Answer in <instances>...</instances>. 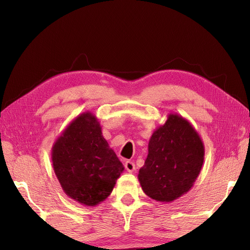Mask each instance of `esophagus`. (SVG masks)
<instances>
[{"instance_id":"1","label":"esophagus","mask_w":250,"mask_h":250,"mask_svg":"<svg viewBox=\"0 0 250 250\" xmlns=\"http://www.w3.org/2000/svg\"><path fill=\"white\" fill-rule=\"evenodd\" d=\"M125 168H126V170L129 172V173H132L133 171H134V169H135V165H134V163H132V162H130V161H127L126 163H125Z\"/></svg>"}]
</instances>
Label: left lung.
Returning a JSON list of instances; mask_svg holds the SVG:
<instances>
[{
    "instance_id": "left-lung-1",
    "label": "left lung",
    "mask_w": 250,
    "mask_h": 250,
    "mask_svg": "<svg viewBox=\"0 0 250 250\" xmlns=\"http://www.w3.org/2000/svg\"><path fill=\"white\" fill-rule=\"evenodd\" d=\"M204 145L198 132L187 119L169 113L148 144V155L138 178L150 198L172 202L188 193L200 174Z\"/></svg>"
}]
</instances>
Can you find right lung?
<instances>
[{
  "mask_svg": "<svg viewBox=\"0 0 250 250\" xmlns=\"http://www.w3.org/2000/svg\"><path fill=\"white\" fill-rule=\"evenodd\" d=\"M99 121L90 111L75 118L53 144L51 158L63 192L85 207L106 199L124 171Z\"/></svg>",
  "mask_w": 250,
  "mask_h": 250,
  "instance_id": "add662e5",
  "label": "right lung"
}]
</instances>
